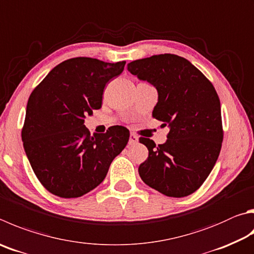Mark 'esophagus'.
<instances>
[{"label":"esophagus","mask_w":254,"mask_h":254,"mask_svg":"<svg viewBox=\"0 0 254 254\" xmlns=\"http://www.w3.org/2000/svg\"><path fill=\"white\" fill-rule=\"evenodd\" d=\"M137 141H139V137H137L135 134H133V133H131L130 140H128V144L134 145V144H136Z\"/></svg>","instance_id":"obj_1"}]
</instances>
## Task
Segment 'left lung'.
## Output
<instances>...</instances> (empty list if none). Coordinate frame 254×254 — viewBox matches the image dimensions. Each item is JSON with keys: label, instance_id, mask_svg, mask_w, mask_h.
Returning a JSON list of instances; mask_svg holds the SVG:
<instances>
[{"label": "left lung", "instance_id": "8db88e82", "mask_svg": "<svg viewBox=\"0 0 254 254\" xmlns=\"http://www.w3.org/2000/svg\"><path fill=\"white\" fill-rule=\"evenodd\" d=\"M127 70L158 90L152 117L169 127L168 140L155 145L140 137L149 156L140 164L143 182L162 194H192L209 177L223 141L218 93L199 68L175 54H159L127 64Z\"/></svg>", "mask_w": 254, "mask_h": 254}]
</instances>
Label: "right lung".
<instances>
[{
    "label": "right lung",
    "instance_id": "add662e5",
    "mask_svg": "<svg viewBox=\"0 0 254 254\" xmlns=\"http://www.w3.org/2000/svg\"><path fill=\"white\" fill-rule=\"evenodd\" d=\"M124 65L126 61L68 59L31 93L23 146L36 178L52 194L71 199L92 191L127 144V127L115 126L91 135L84 126L85 115L101 108L105 85L121 74Z\"/></svg>",
    "mask_w": 254,
    "mask_h": 254
}]
</instances>
